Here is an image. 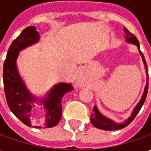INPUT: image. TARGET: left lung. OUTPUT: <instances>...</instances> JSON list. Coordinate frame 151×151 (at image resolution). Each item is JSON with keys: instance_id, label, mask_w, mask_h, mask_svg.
Listing matches in <instances>:
<instances>
[{"instance_id": "obj_1", "label": "left lung", "mask_w": 151, "mask_h": 151, "mask_svg": "<svg viewBox=\"0 0 151 151\" xmlns=\"http://www.w3.org/2000/svg\"><path fill=\"white\" fill-rule=\"evenodd\" d=\"M124 34H125V40L126 42L130 43H133V44H135L137 48H138V52H139L140 55L142 58V61L144 63V66H145V69H146V85L145 86V89H144V92H143V95L142 96V98L140 99L139 103L137 104V106L133 109V112L131 114L128 120H126L124 123H116L115 122L111 119H109L108 117L103 116L99 111L98 110V108L96 106L94 107V109H93V112L91 114V121L92 124L97 128V129H100L104 130H118L120 129H123L124 127H126L127 125H129L136 116L137 113L139 112V111L141 110V108L142 107L144 102L146 100V95H147V92H148V83H149V77H148V69H147V65H146V61L145 60V57H144V55L143 53L141 52L140 50V45L139 42L137 39V37L133 34H132L128 29L124 27Z\"/></svg>"}]
</instances>
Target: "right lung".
I'll list each match as a JSON object with an SVG mask.
<instances>
[{"label":"right lung","instance_id":"obj_1","mask_svg":"<svg viewBox=\"0 0 151 151\" xmlns=\"http://www.w3.org/2000/svg\"><path fill=\"white\" fill-rule=\"evenodd\" d=\"M40 35L35 27H28L22 31L9 47L4 63L3 82L5 98L10 111L22 122L29 127L52 128L59 123L62 116L61 99L67 92L73 87L70 83L60 82L51 89L43 99H38L31 95L18 73L17 59L19 52L36 43ZM43 105L45 110V123L43 127H33L30 121V111L34 104Z\"/></svg>","mask_w":151,"mask_h":151}]
</instances>
